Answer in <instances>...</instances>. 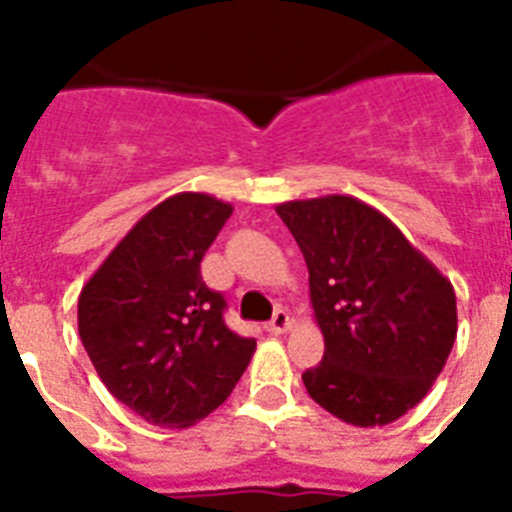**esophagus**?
I'll use <instances>...</instances> for the list:
<instances>
[{
    "label": "esophagus",
    "mask_w": 512,
    "mask_h": 512,
    "mask_svg": "<svg viewBox=\"0 0 512 512\" xmlns=\"http://www.w3.org/2000/svg\"><path fill=\"white\" fill-rule=\"evenodd\" d=\"M289 327H292V319H289V313L281 311V308H279V311L273 313V319L265 324V332H268V335H284Z\"/></svg>",
    "instance_id": "34e87169"
}]
</instances>
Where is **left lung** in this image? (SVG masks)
I'll list each match as a JSON object with an SVG mask.
<instances>
[{"label": "left lung", "mask_w": 512, "mask_h": 512, "mask_svg": "<svg viewBox=\"0 0 512 512\" xmlns=\"http://www.w3.org/2000/svg\"><path fill=\"white\" fill-rule=\"evenodd\" d=\"M279 217L308 265L324 358L308 396L356 428L404 417L428 396L457 337L452 281L364 201H284Z\"/></svg>", "instance_id": "obj_1"}]
</instances>
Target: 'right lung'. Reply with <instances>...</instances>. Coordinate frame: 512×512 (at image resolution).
Segmentation results:
<instances>
[{
  "instance_id": "1",
  "label": "right lung",
  "mask_w": 512,
  "mask_h": 512,
  "mask_svg": "<svg viewBox=\"0 0 512 512\" xmlns=\"http://www.w3.org/2000/svg\"><path fill=\"white\" fill-rule=\"evenodd\" d=\"M233 207L175 193L143 215L79 295V337L111 396L159 428H191L231 396L257 342L225 327L201 257Z\"/></svg>"
}]
</instances>
